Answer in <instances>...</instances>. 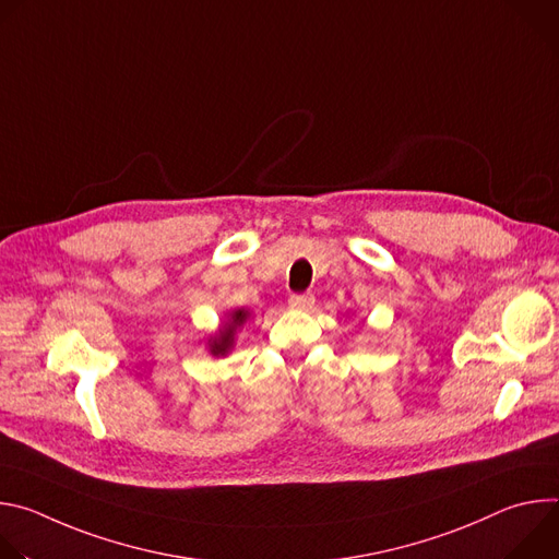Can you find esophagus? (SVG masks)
I'll return each mask as SVG.
<instances>
[{
  "label": "esophagus",
  "instance_id": "1",
  "mask_svg": "<svg viewBox=\"0 0 559 559\" xmlns=\"http://www.w3.org/2000/svg\"><path fill=\"white\" fill-rule=\"evenodd\" d=\"M289 307L300 309V311H309L313 307V296L311 294H294L289 298Z\"/></svg>",
  "mask_w": 559,
  "mask_h": 559
}]
</instances>
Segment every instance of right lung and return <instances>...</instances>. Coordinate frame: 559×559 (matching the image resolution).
Instances as JSON below:
<instances>
[{"instance_id": "add662e5", "label": "right lung", "mask_w": 559, "mask_h": 559, "mask_svg": "<svg viewBox=\"0 0 559 559\" xmlns=\"http://www.w3.org/2000/svg\"><path fill=\"white\" fill-rule=\"evenodd\" d=\"M248 318H250V311H248V309H234V311H229L225 325L218 330L216 336H212V338L207 341L210 354H212V356H225V354L231 349V345H234V334H236V330L243 328Z\"/></svg>"}]
</instances>
